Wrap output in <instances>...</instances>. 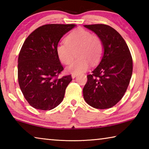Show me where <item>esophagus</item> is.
<instances>
[{
  "mask_svg": "<svg viewBox=\"0 0 149 149\" xmlns=\"http://www.w3.org/2000/svg\"><path fill=\"white\" fill-rule=\"evenodd\" d=\"M77 75V74H72V77L73 78V79H74V78H75V77H76Z\"/></svg>",
  "mask_w": 149,
  "mask_h": 149,
  "instance_id": "obj_1",
  "label": "esophagus"
}]
</instances>
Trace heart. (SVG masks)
Wrapping results in <instances>:
<instances>
[{
  "label": "heart",
  "mask_w": 149,
  "mask_h": 149,
  "mask_svg": "<svg viewBox=\"0 0 149 149\" xmlns=\"http://www.w3.org/2000/svg\"><path fill=\"white\" fill-rule=\"evenodd\" d=\"M65 42L56 46V54L60 61L66 65L70 64L76 51L79 58L67 68V71L70 73L77 74L86 71L89 68V62L95 64L102 56L103 47L101 41L84 29L74 30L65 39Z\"/></svg>",
  "instance_id": "1"
}]
</instances>
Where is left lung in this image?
I'll use <instances>...</instances> for the list:
<instances>
[{
    "mask_svg": "<svg viewBox=\"0 0 149 149\" xmlns=\"http://www.w3.org/2000/svg\"><path fill=\"white\" fill-rule=\"evenodd\" d=\"M99 37L103 54L98 66L87 75L83 89L84 100L98 109L114 107L122 99L129 85L133 60L129 48L117 31L104 24L85 25Z\"/></svg>",
    "mask_w": 149,
    "mask_h": 149,
    "instance_id": "8db88e82",
    "label": "left lung"
}]
</instances>
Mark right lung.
I'll return each mask as SVG.
<instances>
[{"label":"right lung","instance_id":"right-lung-1","mask_svg":"<svg viewBox=\"0 0 149 149\" xmlns=\"http://www.w3.org/2000/svg\"><path fill=\"white\" fill-rule=\"evenodd\" d=\"M75 24H47L36 29L24 41L17 64L19 87L25 99L35 108L50 110L64 99L71 75L57 78L64 68L56 46Z\"/></svg>","mask_w":149,"mask_h":149}]
</instances>
